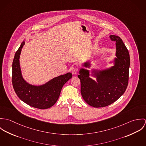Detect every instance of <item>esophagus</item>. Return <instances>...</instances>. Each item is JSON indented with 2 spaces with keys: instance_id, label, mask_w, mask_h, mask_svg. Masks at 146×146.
<instances>
[{
  "instance_id": "34e87169",
  "label": "esophagus",
  "mask_w": 146,
  "mask_h": 146,
  "mask_svg": "<svg viewBox=\"0 0 146 146\" xmlns=\"http://www.w3.org/2000/svg\"><path fill=\"white\" fill-rule=\"evenodd\" d=\"M78 67H74L72 68V73L73 74H76L78 72Z\"/></svg>"
}]
</instances>
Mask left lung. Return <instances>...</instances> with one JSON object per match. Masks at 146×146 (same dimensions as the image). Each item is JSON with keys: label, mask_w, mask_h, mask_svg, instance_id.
<instances>
[{"label": "left lung", "mask_w": 146, "mask_h": 146, "mask_svg": "<svg viewBox=\"0 0 146 146\" xmlns=\"http://www.w3.org/2000/svg\"><path fill=\"white\" fill-rule=\"evenodd\" d=\"M110 38L116 42V58L114 65L110 68L99 70L93 69L92 75L95 81L89 77V71L80 68L78 76L80 80L81 94L84 100L94 107H104L117 101L126 89L129 80L130 56L122 39L118 36L111 35ZM90 62L84 63L85 67L90 68Z\"/></svg>", "instance_id": "obj_1"}]
</instances>
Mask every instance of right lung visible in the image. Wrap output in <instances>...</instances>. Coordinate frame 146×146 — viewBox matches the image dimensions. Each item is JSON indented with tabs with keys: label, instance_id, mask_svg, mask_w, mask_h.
<instances>
[{
	"label": "right lung",
	"instance_id": "1",
	"mask_svg": "<svg viewBox=\"0 0 146 146\" xmlns=\"http://www.w3.org/2000/svg\"><path fill=\"white\" fill-rule=\"evenodd\" d=\"M25 41L15 53L12 63V84L19 98L25 104L39 109L51 107L57 101L63 86L72 76L70 72L54 78L41 85H33L26 82L21 73L20 57Z\"/></svg>",
	"mask_w": 146,
	"mask_h": 146
}]
</instances>
